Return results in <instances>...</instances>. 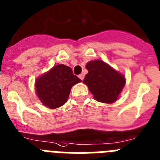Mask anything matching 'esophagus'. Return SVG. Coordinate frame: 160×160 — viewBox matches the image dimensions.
<instances>
[{
  "label": "esophagus",
  "mask_w": 160,
  "mask_h": 160,
  "mask_svg": "<svg viewBox=\"0 0 160 160\" xmlns=\"http://www.w3.org/2000/svg\"><path fill=\"white\" fill-rule=\"evenodd\" d=\"M79 78H80L81 80H84V74L79 75Z\"/></svg>",
  "instance_id": "34e87169"
}]
</instances>
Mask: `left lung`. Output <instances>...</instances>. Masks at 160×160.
I'll return each instance as SVG.
<instances>
[{
	"label": "left lung",
	"mask_w": 160,
	"mask_h": 160,
	"mask_svg": "<svg viewBox=\"0 0 160 160\" xmlns=\"http://www.w3.org/2000/svg\"><path fill=\"white\" fill-rule=\"evenodd\" d=\"M86 69L88 72L83 83L88 86L96 101L112 104L118 99L126 85L124 75L100 59L88 62Z\"/></svg>",
	"instance_id": "left-lung-1"
}]
</instances>
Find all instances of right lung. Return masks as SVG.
I'll return each instance as SVG.
<instances>
[{
	"mask_svg": "<svg viewBox=\"0 0 160 160\" xmlns=\"http://www.w3.org/2000/svg\"><path fill=\"white\" fill-rule=\"evenodd\" d=\"M80 82L70 67L58 64L36 79L35 92L42 105L57 109L66 103L72 87Z\"/></svg>",
	"mask_w": 160,
	"mask_h": 160,
	"instance_id": "obj_1",
	"label": "right lung"
}]
</instances>
